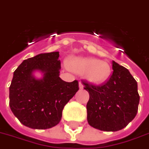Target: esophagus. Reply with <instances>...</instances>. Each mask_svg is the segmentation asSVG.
Masks as SVG:
<instances>
[{"mask_svg":"<svg viewBox=\"0 0 149 149\" xmlns=\"http://www.w3.org/2000/svg\"><path fill=\"white\" fill-rule=\"evenodd\" d=\"M83 87H84L83 84L81 83V81H79V89H83Z\"/></svg>","mask_w":149,"mask_h":149,"instance_id":"esophagus-1","label":"esophagus"}]
</instances>
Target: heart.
I'll use <instances>...</instances> for the list:
<instances>
[{
  "label": "heart",
  "mask_w": 149,
  "mask_h": 149,
  "mask_svg": "<svg viewBox=\"0 0 149 149\" xmlns=\"http://www.w3.org/2000/svg\"><path fill=\"white\" fill-rule=\"evenodd\" d=\"M71 70L78 74H84L91 83L100 84L107 81L111 74L108 63L93 57H74L70 60Z\"/></svg>",
  "instance_id": "heart-1"
}]
</instances>
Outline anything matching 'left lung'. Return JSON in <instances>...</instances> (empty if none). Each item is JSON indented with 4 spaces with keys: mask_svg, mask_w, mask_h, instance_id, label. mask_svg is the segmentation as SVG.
Instances as JSON below:
<instances>
[{
    "mask_svg": "<svg viewBox=\"0 0 149 149\" xmlns=\"http://www.w3.org/2000/svg\"><path fill=\"white\" fill-rule=\"evenodd\" d=\"M113 73L101 86L83 81L89 92L87 120L93 128L103 131H118L135 118L140 96L137 81L126 68L112 61Z\"/></svg>",
    "mask_w": 149,
    "mask_h": 149,
    "instance_id": "1",
    "label": "left lung"
}]
</instances>
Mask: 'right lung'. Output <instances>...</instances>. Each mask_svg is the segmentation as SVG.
<instances>
[{
	"instance_id": "obj_1",
	"label": "right lung",
	"mask_w": 149,
	"mask_h": 149,
	"mask_svg": "<svg viewBox=\"0 0 149 149\" xmlns=\"http://www.w3.org/2000/svg\"><path fill=\"white\" fill-rule=\"evenodd\" d=\"M59 52L41 53L23 60L14 71L9 87V105L14 116L24 126L45 130L56 126L63 109L79 90V81H63ZM40 70L41 79L33 73Z\"/></svg>"
}]
</instances>
